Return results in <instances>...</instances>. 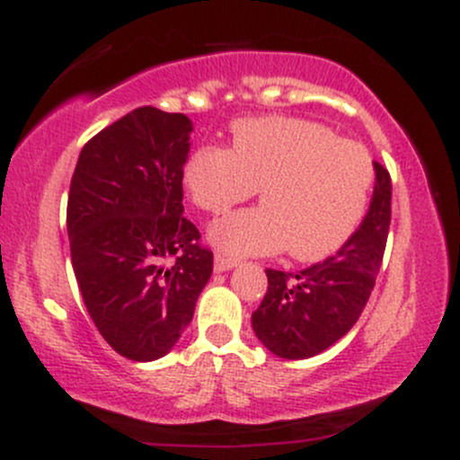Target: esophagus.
I'll list each match as a JSON object with an SVG mask.
<instances>
[{"instance_id":"esophagus-1","label":"esophagus","mask_w":460,"mask_h":460,"mask_svg":"<svg viewBox=\"0 0 460 460\" xmlns=\"http://www.w3.org/2000/svg\"><path fill=\"white\" fill-rule=\"evenodd\" d=\"M235 266H237L235 257L223 255V252H216V257H214V268H216V272L231 270V268H235Z\"/></svg>"}]
</instances>
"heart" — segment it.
<instances>
[{
    "mask_svg": "<svg viewBox=\"0 0 460 460\" xmlns=\"http://www.w3.org/2000/svg\"><path fill=\"white\" fill-rule=\"evenodd\" d=\"M374 164L366 146L294 116L237 120L231 146L203 145L183 164L199 209L225 214L261 188L263 205L216 220L209 237L229 255H268L290 246L318 261L346 244L367 209Z\"/></svg>",
    "mask_w": 460,
    "mask_h": 460,
    "instance_id": "heart-1",
    "label": "heart"
}]
</instances>
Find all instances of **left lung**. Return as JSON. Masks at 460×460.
<instances>
[{
  "mask_svg": "<svg viewBox=\"0 0 460 460\" xmlns=\"http://www.w3.org/2000/svg\"><path fill=\"white\" fill-rule=\"evenodd\" d=\"M374 171L376 186L366 218L335 255L300 272L266 270L268 292L251 322L257 340L277 357L320 355L366 309L392 223V177L378 162Z\"/></svg>",
  "mask_w": 460,
  "mask_h": 460,
  "instance_id": "obj_1",
  "label": "left lung"
}]
</instances>
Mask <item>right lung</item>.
<instances>
[{"label":"right lung","mask_w":460,"mask_h":460,"mask_svg":"<svg viewBox=\"0 0 460 460\" xmlns=\"http://www.w3.org/2000/svg\"><path fill=\"white\" fill-rule=\"evenodd\" d=\"M186 114L136 108L84 145L66 231L84 305L103 340L131 361L177 344L214 270V252L183 218Z\"/></svg>","instance_id":"1"}]
</instances>
